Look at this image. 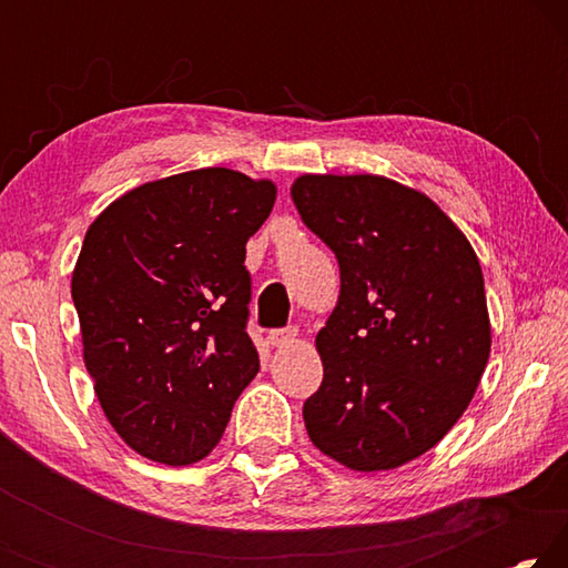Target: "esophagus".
<instances>
[{
	"label": "esophagus",
	"mask_w": 568,
	"mask_h": 568,
	"mask_svg": "<svg viewBox=\"0 0 568 568\" xmlns=\"http://www.w3.org/2000/svg\"><path fill=\"white\" fill-rule=\"evenodd\" d=\"M295 335H297L295 328H277V331H271L267 341H271V345H275V348H285V345H291L295 341Z\"/></svg>",
	"instance_id": "esophagus-1"
}]
</instances>
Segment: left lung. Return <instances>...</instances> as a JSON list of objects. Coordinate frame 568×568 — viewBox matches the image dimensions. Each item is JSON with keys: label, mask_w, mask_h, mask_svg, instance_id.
I'll list each match as a JSON object with an SVG mask.
<instances>
[{"label": "left lung", "mask_w": 568, "mask_h": 568, "mask_svg": "<svg viewBox=\"0 0 568 568\" xmlns=\"http://www.w3.org/2000/svg\"><path fill=\"white\" fill-rule=\"evenodd\" d=\"M291 195L341 267L315 338L323 383L303 406L307 436L351 470L398 468L454 428L484 376L478 257L434 200L396 180L303 175Z\"/></svg>", "instance_id": "obj_1"}]
</instances>
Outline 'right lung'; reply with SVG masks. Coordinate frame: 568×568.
I'll return each instance as SVG.
<instances>
[{"label": "right lung", "instance_id": "obj_1", "mask_svg": "<svg viewBox=\"0 0 568 568\" xmlns=\"http://www.w3.org/2000/svg\"><path fill=\"white\" fill-rule=\"evenodd\" d=\"M275 192L227 168L180 172L124 192L84 235L72 273L84 365L140 456L203 460L261 371L245 243Z\"/></svg>", "mask_w": 568, "mask_h": 568}]
</instances>
